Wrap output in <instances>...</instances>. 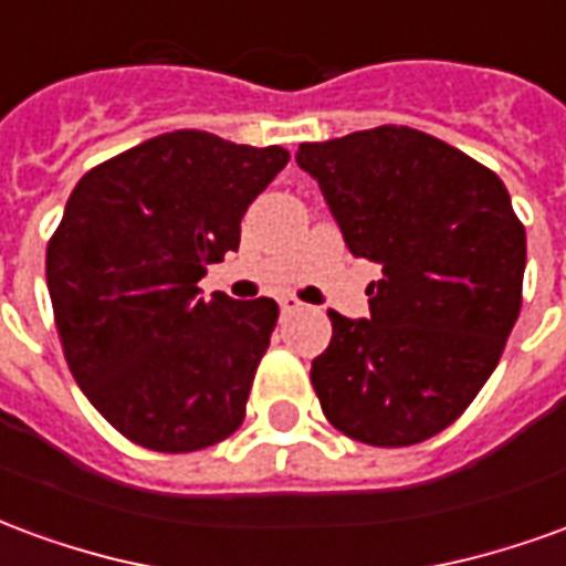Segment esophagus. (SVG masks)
<instances>
[{"mask_svg":"<svg viewBox=\"0 0 566 566\" xmlns=\"http://www.w3.org/2000/svg\"><path fill=\"white\" fill-rule=\"evenodd\" d=\"M279 306H282V315H291V312H296L303 303H300L296 296H279Z\"/></svg>","mask_w":566,"mask_h":566,"instance_id":"obj_1","label":"esophagus"}]
</instances>
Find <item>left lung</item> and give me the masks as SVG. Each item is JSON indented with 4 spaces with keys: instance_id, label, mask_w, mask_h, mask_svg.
<instances>
[{
    "instance_id": "1",
    "label": "left lung",
    "mask_w": 566,
    "mask_h": 566,
    "mask_svg": "<svg viewBox=\"0 0 566 566\" xmlns=\"http://www.w3.org/2000/svg\"><path fill=\"white\" fill-rule=\"evenodd\" d=\"M355 258L381 266L369 318L327 312L312 360L321 409L345 437L403 449L463 416L497 367L522 312L524 223L506 185L449 142L412 127L303 142Z\"/></svg>"
}]
</instances>
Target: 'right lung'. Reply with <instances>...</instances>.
<instances>
[{
    "label": "right lung",
    "instance_id": "1",
    "mask_svg": "<svg viewBox=\"0 0 566 566\" xmlns=\"http://www.w3.org/2000/svg\"><path fill=\"white\" fill-rule=\"evenodd\" d=\"M287 160L175 129L72 190L44 258L56 333L84 397L142 449L187 454L242 424L279 306L206 300L197 282L239 248L242 214Z\"/></svg>",
    "mask_w": 566,
    "mask_h": 566
}]
</instances>
